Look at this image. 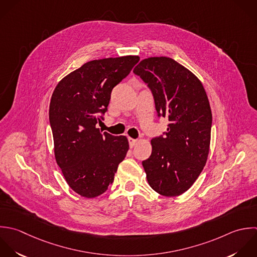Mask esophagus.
<instances>
[{
    "label": "esophagus",
    "instance_id": "34e87169",
    "mask_svg": "<svg viewBox=\"0 0 257 257\" xmlns=\"http://www.w3.org/2000/svg\"><path fill=\"white\" fill-rule=\"evenodd\" d=\"M128 140H129V145H130V147H131V148H133V147L138 143V141H137V140L132 139V138H129Z\"/></svg>",
    "mask_w": 257,
    "mask_h": 257
}]
</instances>
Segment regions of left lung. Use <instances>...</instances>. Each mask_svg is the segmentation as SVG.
Returning a JSON list of instances; mask_svg holds the SVG:
<instances>
[{
	"label": "left lung",
	"instance_id": "obj_1",
	"mask_svg": "<svg viewBox=\"0 0 257 257\" xmlns=\"http://www.w3.org/2000/svg\"><path fill=\"white\" fill-rule=\"evenodd\" d=\"M150 88L159 117L168 118L164 136L151 140L142 162L157 193L173 197L187 191L203 170L210 147L212 114L201 81L169 57H150L133 70Z\"/></svg>",
	"mask_w": 257,
	"mask_h": 257
}]
</instances>
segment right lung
<instances>
[{
    "mask_svg": "<svg viewBox=\"0 0 257 257\" xmlns=\"http://www.w3.org/2000/svg\"><path fill=\"white\" fill-rule=\"evenodd\" d=\"M138 61V56H123L87 62L64 77L52 94L49 120L56 162L68 185L83 197L103 194L127 154L126 136L102 133L96 126L113 88Z\"/></svg>",
    "mask_w": 257,
    "mask_h": 257,
    "instance_id": "right-lung-1",
    "label": "right lung"
}]
</instances>
